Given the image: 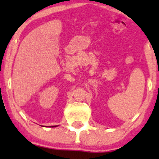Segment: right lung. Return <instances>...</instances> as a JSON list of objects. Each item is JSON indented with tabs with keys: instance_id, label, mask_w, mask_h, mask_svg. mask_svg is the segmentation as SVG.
Wrapping results in <instances>:
<instances>
[{
	"instance_id": "obj_1",
	"label": "right lung",
	"mask_w": 159,
	"mask_h": 159,
	"mask_svg": "<svg viewBox=\"0 0 159 159\" xmlns=\"http://www.w3.org/2000/svg\"><path fill=\"white\" fill-rule=\"evenodd\" d=\"M50 127H56V125H52V126H50Z\"/></svg>"
}]
</instances>
